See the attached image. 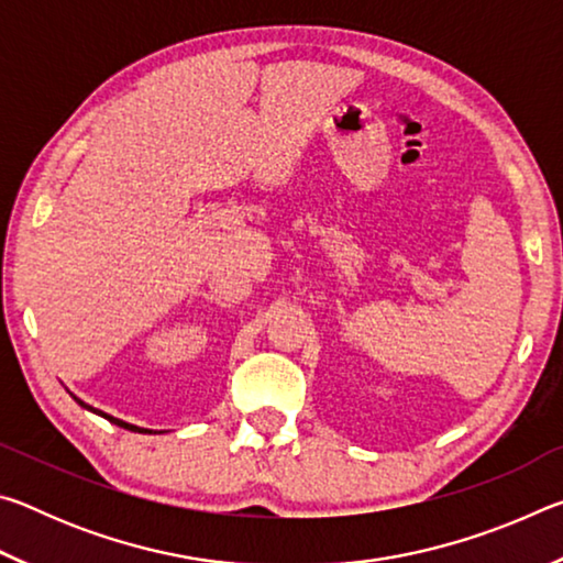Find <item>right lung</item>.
Returning <instances> with one entry per match:
<instances>
[{
    "mask_svg": "<svg viewBox=\"0 0 563 563\" xmlns=\"http://www.w3.org/2000/svg\"><path fill=\"white\" fill-rule=\"evenodd\" d=\"M74 397V395H71ZM76 402H79L84 409H89V412H93V415H99V417H103V419H109L111 424H117V427H123V430H131V432H151V430H144V427H136V424H129V422H123V419H119V417H111V415H107V412H101V409H97V407H91V405H87L84 402V399H79V397H74Z\"/></svg>",
    "mask_w": 563,
    "mask_h": 563,
    "instance_id": "add662e5",
    "label": "right lung"
}]
</instances>
